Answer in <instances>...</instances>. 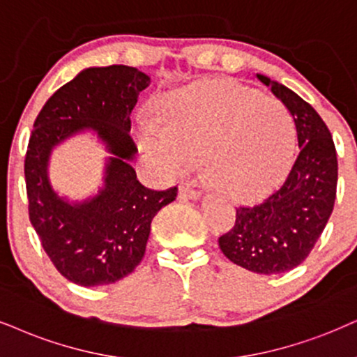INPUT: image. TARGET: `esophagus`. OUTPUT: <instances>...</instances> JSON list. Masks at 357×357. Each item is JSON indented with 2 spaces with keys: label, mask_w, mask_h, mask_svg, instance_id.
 Masks as SVG:
<instances>
[{
  "label": "esophagus",
  "mask_w": 357,
  "mask_h": 357,
  "mask_svg": "<svg viewBox=\"0 0 357 357\" xmlns=\"http://www.w3.org/2000/svg\"><path fill=\"white\" fill-rule=\"evenodd\" d=\"M179 197H183V199L196 201L201 197V192L196 191V189L189 188V186H179Z\"/></svg>",
  "instance_id": "1"
}]
</instances>
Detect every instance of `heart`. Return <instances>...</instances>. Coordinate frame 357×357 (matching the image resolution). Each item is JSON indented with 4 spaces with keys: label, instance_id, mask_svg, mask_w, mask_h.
<instances>
[{
    "label": "heart",
    "instance_id": "obj_1",
    "mask_svg": "<svg viewBox=\"0 0 357 357\" xmlns=\"http://www.w3.org/2000/svg\"><path fill=\"white\" fill-rule=\"evenodd\" d=\"M160 123L139 125V142L171 173L202 160L211 186L250 197L277 181L290 165L295 125L282 102L242 85L209 80L165 97Z\"/></svg>",
    "mask_w": 357,
    "mask_h": 357
}]
</instances>
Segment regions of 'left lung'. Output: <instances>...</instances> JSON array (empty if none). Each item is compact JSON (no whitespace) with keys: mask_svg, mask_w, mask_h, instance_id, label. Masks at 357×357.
<instances>
[{"mask_svg":"<svg viewBox=\"0 0 357 357\" xmlns=\"http://www.w3.org/2000/svg\"><path fill=\"white\" fill-rule=\"evenodd\" d=\"M257 77L291 114L298 155L270 196L237 207L236 224L219 237V247L238 267L273 275L298 267L326 227L336 199L337 158L326 123L308 102L265 75Z\"/></svg>","mask_w":357,"mask_h":357,"instance_id":"obj_1","label":"left lung"}]
</instances>
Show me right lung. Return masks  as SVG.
<instances>
[{"instance_id": "obj_1", "label": "right lung", "mask_w": 357, "mask_h": 357, "mask_svg": "<svg viewBox=\"0 0 357 357\" xmlns=\"http://www.w3.org/2000/svg\"><path fill=\"white\" fill-rule=\"evenodd\" d=\"M150 77L128 66L90 67L62 85L34 121L24 158L29 220L57 272L82 287L115 283L142 261L151 220L178 196L145 188L128 161L137 146L130 137L133 107ZM82 129H93L114 155L106 188L82 205H69L48 184L52 148Z\"/></svg>"}]
</instances>
